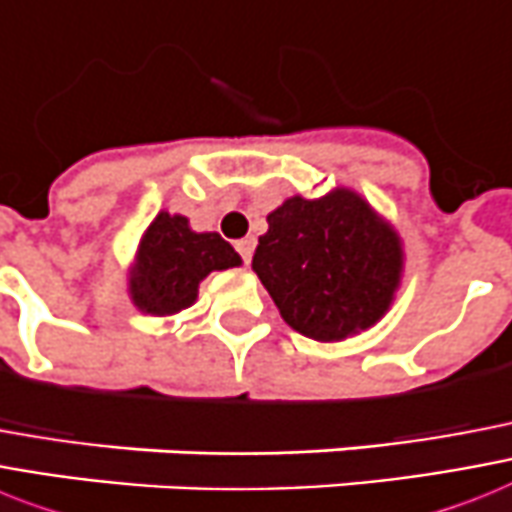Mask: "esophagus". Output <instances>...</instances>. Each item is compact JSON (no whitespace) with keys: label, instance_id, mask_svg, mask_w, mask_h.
Instances as JSON below:
<instances>
[{"label":"esophagus","instance_id":"1","mask_svg":"<svg viewBox=\"0 0 512 512\" xmlns=\"http://www.w3.org/2000/svg\"><path fill=\"white\" fill-rule=\"evenodd\" d=\"M236 252L242 255L244 265L252 263V252H255V239H252V236H247V239H239V242H236Z\"/></svg>","mask_w":512,"mask_h":512}]
</instances>
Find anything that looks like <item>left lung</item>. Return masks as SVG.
I'll return each instance as SVG.
<instances>
[{
  "instance_id": "8db88e82",
  "label": "left lung",
  "mask_w": 512,
  "mask_h": 512,
  "mask_svg": "<svg viewBox=\"0 0 512 512\" xmlns=\"http://www.w3.org/2000/svg\"><path fill=\"white\" fill-rule=\"evenodd\" d=\"M252 268L294 331L339 342L389 310L400 284V236L350 189L292 197L268 215Z\"/></svg>"
}]
</instances>
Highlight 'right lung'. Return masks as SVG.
<instances>
[{
	"label": "right lung",
	"instance_id": "obj_1",
	"mask_svg": "<svg viewBox=\"0 0 512 512\" xmlns=\"http://www.w3.org/2000/svg\"><path fill=\"white\" fill-rule=\"evenodd\" d=\"M242 263L218 234H194L184 215L160 213L139 244L131 297L144 313L173 315L197 299L199 281Z\"/></svg>",
	"mask_w": 512,
	"mask_h": 512
}]
</instances>
